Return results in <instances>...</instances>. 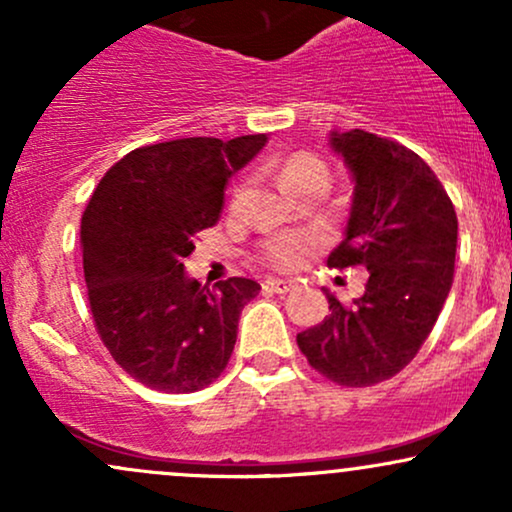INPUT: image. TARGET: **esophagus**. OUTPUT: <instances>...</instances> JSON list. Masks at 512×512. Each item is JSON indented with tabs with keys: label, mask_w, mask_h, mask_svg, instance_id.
I'll return each mask as SVG.
<instances>
[{
	"label": "esophagus",
	"mask_w": 512,
	"mask_h": 512,
	"mask_svg": "<svg viewBox=\"0 0 512 512\" xmlns=\"http://www.w3.org/2000/svg\"><path fill=\"white\" fill-rule=\"evenodd\" d=\"M264 289L272 291V293H289L296 289V284H293V281H286V279H267L264 281Z\"/></svg>",
	"instance_id": "obj_1"
}]
</instances>
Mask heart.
<instances>
[{
    "instance_id": "heart-1",
    "label": "heart",
    "mask_w": 512,
    "mask_h": 512,
    "mask_svg": "<svg viewBox=\"0 0 512 512\" xmlns=\"http://www.w3.org/2000/svg\"><path fill=\"white\" fill-rule=\"evenodd\" d=\"M279 170V178L296 195H305L310 190H322L325 192L330 187L332 175L327 163L315 154L308 151H298V154L286 156L284 161L276 166ZM240 192H236L238 202ZM315 250V238L308 233H289V236H279L269 243H264L262 248V260L272 264L276 269H296L310 252Z\"/></svg>"
}]
</instances>
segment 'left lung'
I'll list each match as a JSON object with an SVG mask.
<instances>
[{
	"label": "left lung",
	"instance_id": "left-lung-1",
	"mask_svg": "<svg viewBox=\"0 0 512 512\" xmlns=\"http://www.w3.org/2000/svg\"><path fill=\"white\" fill-rule=\"evenodd\" d=\"M332 149L354 175L344 240L334 269L361 267L366 291L296 337L317 373L344 387L390 380L419 354L455 274L457 214L428 163L378 134L332 132Z\"/></svg>",
	"mask_w": 512,
	"mask_h": 512
}]
</instances>
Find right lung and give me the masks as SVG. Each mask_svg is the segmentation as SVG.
<instances>
[{"mask_svg":"<svg viewBox=\"0 0 512 512\" xmlns=\"http://www.w3.org/2000/svg\"><path fill=\"white\" fill-rule=\"evenodd\" d=\"M264 144L267 134L142 146L93 190L81 219L88 305L117 366L151 390L197 392L228 366L260 284L233 276L209 291L182 262L219 221L228 178Z\"/></svg>","mask_w":512,"mask_h":512,"instance_id":"1","label":"right lung"}]
</instances>
